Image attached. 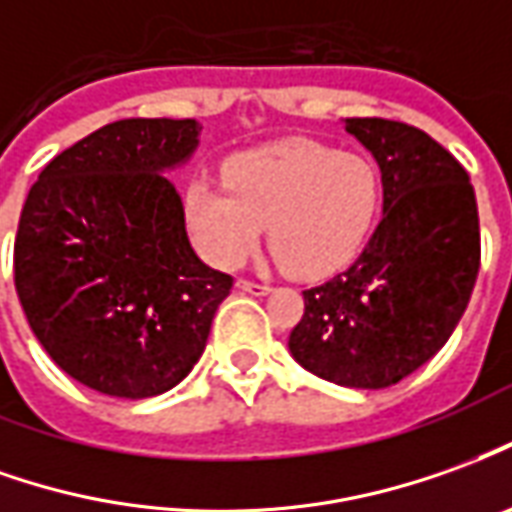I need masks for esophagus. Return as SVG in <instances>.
I'll list each match as a JSON object with an SVG mask.
<instances>
[{
    "label": "esophagus",
    "instance_id": "1",
    "mask_svg": "<svg viewBox=\"0 0 512 512\" xmlns=\"http://www.w3.org/2000/svg\"><path fill=\"white\" fill-rule=\"evenodd\" d=\"M235 291L241 293H252V296H266L271 288L268 285H260V282H249V280H238L235 282Z\"/></svg>",
    "mask_w": 512,
    "mask_h": 512
}]
</instances>
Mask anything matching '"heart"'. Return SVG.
<instances>
[{"mask_svg":"<svg viewBox=\"0 0 512 512\" xmlns=\"http://www.w3.org/2000/svg\"><path fill=\"white\" fill-rule=\"evenodd\" d=\"M380 207V171L368 157L310 141L232 155L224 182L194 180L182 194L185 227L210 266H238L266 224L271 249L302 280L349 266Z\"/></svg>","mask_w":512,"mask_h":512,"instance_id":"heart-1","label":"heart"}]
</instances>
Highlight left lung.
Here are the masks:
<instances>
[{
    "label": "left lung",
    "mask_w": 512,
    "mask_h": 512,
    "mask_svg": "<svg viewBox=\"0 0 512 512\" xmlns=\"http://www.w3.org/2000/svg\"><path fill=\"white\" fill-rule=\"evenodd\" d=\"M343 130L380 166L382 219L352 266L302 293L288 349L321 380L380 391L455 332L480 271V219L466 169L427 132L388 119Z\"/></svg>",
    "instance_id": "obj_1"
}]
</instances>
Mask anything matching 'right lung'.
<instances>
[{
    "instance_id": "right-lung-1",
    "label": "right lung",
    "mask_w": 512,
    "mask_h": 512,
    "mask_svg": "<svg viewBox=\"0 0 512 512\" xmlns=\"http://www.w3.org/2000/svg\"><path fill=\"white\" fill-rule=\"evenodd\" d=\"M196 119H124L41 171L13 246L35 338L69 377L149 399L188 377L232 277L205 266L166 177L199 146Z\"/></svg>"
}]
</instances>
